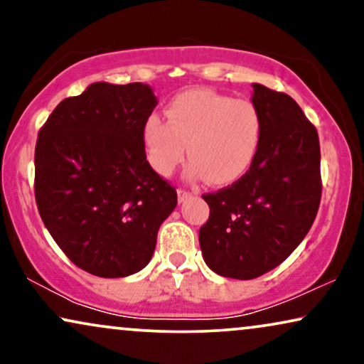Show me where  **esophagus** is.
Instances as JSON below:
<instances>
[{"mask_svg":"<svg viewBox=\"0 0 364 364\" xmlns=\"http://www.w3.org/2000/svg\"><path fill=\"white\" fill-rule=\"evenodd\" d=\"M192 193L188 192V191H183V188H177V200H178V203H182L183 200H187L188 197H191Z\"/></svg>","mask_w":364,"mask_h":364,"instance_id":"esophagus-1","label":"esophagus"}]
</instances>
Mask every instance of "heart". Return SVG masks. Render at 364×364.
I'll list each match as a JSON object with an SVG mask.
<instances>
[{
	"instance_id": "obj_1",
	"label": "heart",
	"mask_w": 364,
	"mask_h": 364,
	"mask_svg": "<svg viewBox=\"0 0 364 364\" xmlns=\"http://www.w3.org/2000/svg\"><path fill=\"white\" fill-rule=\"evenodd\" d=\"M263 136L260 109L248 99H235L212 89L177 94L167 106V119L151 114L142 139L151 166L171 176L186 159L187 177L212 186H227L247 173Z\"/></svg>"
}]
</instances>
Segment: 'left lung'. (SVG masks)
Here are the masks:
<instances>
[{"label": "left lung", "mask_w": 364, "mask_h": 364, "mask_svg": "<svg viewBox=\"0 0 364 364\" xmlns=\"http://www.w3.org/2000/svg\"><path fill=\"white\" fill-rule=\"evenodd\" d=\"M252 86L263 117L260 149L245 176L202 196L210 215L198 232L208 268L237 280L280 265L306 237L321 198L315 126L288 94Z\"/></svg>", "instance_id": "left-lung-1"}]
</instances>
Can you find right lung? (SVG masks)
<instances>
[{
	"label": "right lung",
	"mask_w": 364,
	"mask_h": 364,
	"mask_svg": "<svg viewBox=\"0 0 364 364\" xmlns=\"http://www.w3.org/2000/svg\"><path fill=\"white\" fill-rule=\"evenodd\" d=\"M151 86L94 82L54 109L38 134L34 196L54 242L74 265L102 278L151 262L177 192L146 157Z\"/></svg>",
	"instance_id": "1"
}]
</instances>
